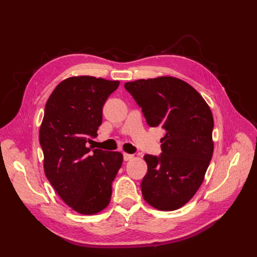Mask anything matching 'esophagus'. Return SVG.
<instances>
[{"label":"esophagus","instance_id":"34e87169","mask_svg":"<svg viewBox=\"0 0 257 257\" xmlns=\"http://www.w3.org/2000/svg\"><path fill=\"white\" fill-rule=\"evenodd\" d=\"M123 159L124 161H130L133 159V154H128V153H123Z\"/></svg>","mask_w":257,"mask_h":257}]
</instances>
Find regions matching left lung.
I'll return each instance as SVG.
<instances>
[{
  "mask_svg": "<svg viewBox=\"0 0 257 257\" xmlns=\"http://www.w3.org/2000/svg\"><path fill=\"white\" fill-rule=\"evenodd\" d=\"M148 125L165 131L162 153L146 154L145 200L163 211L184 206L195 195L213 154V116L199 93L174 77L125 82Z\"/></svg>",
  "mask_w": 257,
  "mask_h": 257,
  "instance_id": "8db88e82",
  "label": "left lung"
}]
</instances>
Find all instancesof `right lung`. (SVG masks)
Listing matches in <instances>:
<instances>
[{
	"label": "right lung",
	"instance_id": "1",
	"mask_svg": "<svg viewBox=\"0 0 257 257\" xmlns=\"http://www.w3.org/2000/svg\"><path fill=\"white\" fill-rule=\"evenodd\" d=\"M119 81L92 76L60 82L45 106L40 130L45 175L66 205L81 214H95L110 201L111 183L123 155L88 148L97 136L103 106Z\"/></svg>",
	"mask_w": 257,
	"mask_h": 257
}]
</instances>
